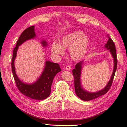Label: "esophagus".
Instances as JSON below:
<instances>
[{
  "label": "esophagus",
  "mask_w": 127,
  "mask_h": 127,
  "mask_svg": "<svg viewBox=\"0 0 127 127\" xmlns=\"http://www.w3.org/2000/svg\"><path fill=\"white\" fill-rule=\"evenodd\" d=\"M71 66L68 65V66H67L66 67V69L67 70H71Z\"/></svg>",
  "instance_id": "1"
}]
</instances>
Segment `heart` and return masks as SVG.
Returning a JSON list of instances; mask_svg holds the SVG:
<instances>
[{"label": "heart", "instance_id": "obj_1", "mask_svg": "<svg viewBox=\"0 0 127 127\" xmlns=\"http://www.w3.org/2000/svg\"><path fill=\"white\" fill-rule=\"evenodd\" d=\"M90 44V40L81 31H74L65 34L60 40L59 44L54 42L51 45V51L57 56H63L64 49H69L71 58L79 60L85 56Z\"/></svg>", "mask_w": 127, "mask_h": 127}]
</instances>
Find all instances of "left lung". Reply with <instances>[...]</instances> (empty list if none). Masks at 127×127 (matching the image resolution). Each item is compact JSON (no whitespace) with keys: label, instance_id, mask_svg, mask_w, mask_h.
<instances>
[{"label":"left lung","instance_id":"obj_1","mask_svg":"<svg viewBox=\"0 0 127 127\" xmlns=\"http://www.w3.org/2000/svg\"><path fill=\"white\" fill-rule=\"evenodd\" d=\"M107 36L109 37V40L107 41V43L105 44L104 47L107 50H109L111 55H112V57L113 58L114 67L113 72L112 75H111L110 80L107 83V85L104 88L96 92H90L87 91L82 87L80 77H81V71L82 69L84 60H82L80 62H79L75 66V68L72 70V74L74 77L75 93L76 95H77V96L83 101H88L104 95L109 90L111 85H112L113 79L114 78L115 73H116V71L117 70V57L116 54V47H115L114 42L109 37L108 34H107Z\"/></svg>","mask_w":127,"mask_h":127}]
</instances>
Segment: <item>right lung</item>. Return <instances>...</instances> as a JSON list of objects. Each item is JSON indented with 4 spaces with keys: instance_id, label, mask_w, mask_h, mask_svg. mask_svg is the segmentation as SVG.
I'll return each mask as SVG.
<instances>
[{
    "instance_id": "obj_1",
    "label": "right lung",
    "mask_w": 127,
    "mask_h": 127,
    "mask_svg": "<svg viewBox=\"0 0 127 127\" xmlns=\"http://www.w3.org/2000/svg\"><path fill=\"white\" fill-rule=\"evenodd\" d=\"M34 28L35 26L29 27L23 32L19 37L16 47L13 50L11 60V70L16 86L21 93L35 100H42L47 98L50 94L53 80L58 73L61 71L59 64L52 63L48 60L46 61L44 69L40 77L32 84L25 83L19 79L16 75L14 65V61L16 57L19 46L25 41L33 39L36 37ZM41 43L43 47H47L48 45L47 42L44 40H42Z\"/></svg>"
}]
</instances>
